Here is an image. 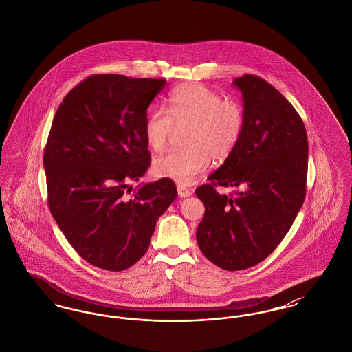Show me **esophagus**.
Returning a JSON list of instances; mask_svg holds the SVG:
<instances>
[{
	"label": "esophagus",
	"instance_id": "esophagus-1",
	"mask_svg": "<svg viewBox=\"0 0 352 352\" xmlns=\"http://www.w3.org/2000/svg\"><path fill=\"white\" fill-rule=\"evenodd\" d=\"M177 190H178V195H179L181 198H187V197L191 195V191H190L187 187H184V184H178V186H177Z\"/></svg>",
	"mask_w": 352,
	"mask_h": 352
}]
</instances>
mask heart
I'll use <instances>...</instances> for the list:
<instances>
[{
	"label": "heart",
	"mask_w": 352,
	"mask_h": 352,
	"mask_svg": "<svg viewBox=\"0 0 352 352\" xmlns=\"http://www.w3.org/2000/svg\"><path fill=\"white\" fill-rule=\"evenodd\" d=\"M244 124L239 102L223 100L218 92L201 83L177 87L168 96L166 111L158 108L148 115L144 132L148 145L158 153L166 148L175 129H187V149L155 158L153 173L178 184H192L210 168L211 158L224 161L234 153Z\"/></svg>",
	"instance_id": "obj_1"
}]
</instances>
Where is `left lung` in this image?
Instances as JSON below:
<instances>
[{"instance_id": "8db88e82", "label": "left lung", "mask_w": 352, "mask_h": 352, "mask_svg": "<svg viewBox=\"0 0 352 352\" xmlns=\"http://www.w3.org/2000/svg\"><path fill=\"white\" fill-rule=\"evenodd\" d=\"M245 124L234 153L197 190L204 217L201 253L217 267L243 270L265 260L290 230L306 195L307 135L294 107L254 75L236 78ZM215 185L239 186L221 196Z\"/></svg>"}]
</instances>
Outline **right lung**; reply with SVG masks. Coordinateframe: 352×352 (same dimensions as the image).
I'll return each instance as SVG.
<instances>
[{"mask_svg": "<svg viewBox=\"0 0 352 352\" xmlns=\"http://www.w3.org/2000/svg\"><path fill=\"white\" fill-rule=\"evenodd\" d=\"M165 84L94 75L68 92L52 120L43 157L51 215L94 267L120 272L134 265L177 198L168 178L137 190L129 184L151 165L144 126Z\"/></svg>", "mask_w": 352, "mask_h": 352, "instance_id": "obj_1", "label": "right lung"}]
</instances>
